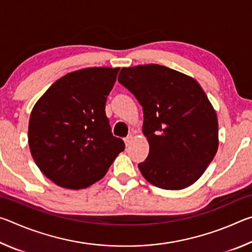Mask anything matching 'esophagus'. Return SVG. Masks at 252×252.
<instances>
[{"label":"esophagus","instance_id":"obj_1","mask_svg":"<svg viewBox=\"0 0 252 252\" xmlns=\"http://www.w3.org/2000/svg\"><path fill=\"white\" fill-rule=\"evenodd\" d=\"M132 139H133V135L132 134H129L126 136V138H125L123 140H125V143H126V146L127 147V146H130V143H131V141H132Z\"/></svg>","mask_w":252,"mask_h":252}]
</instances>
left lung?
Instances as JSON below:
<instances>
[{
	"label": "left lung",
	"mask_w": 252,
	"mask_h": 252,
	"mask_svg": "<svg viewBox=\"0 0 252 252\" xmlns=\"http://www.w3.org/2000/svg\"><path fill=\"white\" fill-rule=\"evenodd\" d=\"M119 82L143 108L146 161L138 164L151 185L181 190L198 180L219 146L216 110L193 78L164 65L122 67Z\"/></svg>",
	"instance_id": "obj_1"
}]
</instances>
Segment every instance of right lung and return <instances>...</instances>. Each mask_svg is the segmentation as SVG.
<instances>
[{"mask_svg":"<svg viewBox=\"0 0 252 252\" xmlns=\"http://www.w3.org/2000/svg\"><path fill=\"white\" fill-rule=\"evenodd\" d=\"M120 67H87L51 85L29 121V146L41 172L80 190L105 176L125 142L111 133L105 102Z\"/></svg>","mask_w":252,"mask_h":252,"instance_id":"add662e5","label":"right lung"}]
</instances>
